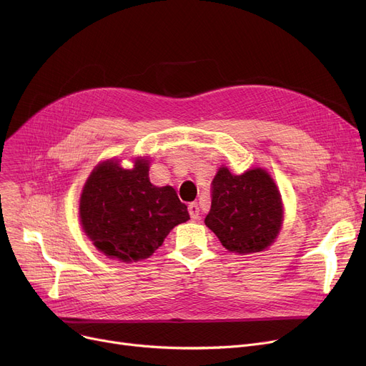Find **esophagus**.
I'll return each instance as SVG.
<instances>
[{"label": "esophagus", "mask_w": 366, "mask_h": 366, "mask_svg": "<svg viewBox=\"0 0 366 366\" xmlns=\"http://www.w3.org/2000/svg\"><path fill=\"white\" fill-rule=\"evenodd\" d=\"M188 214L191 217V219H199L200 218V209H199V204L197 203H189L188 204Z\"/></svg>", "instance_id": "obj_1"}]
</instances>
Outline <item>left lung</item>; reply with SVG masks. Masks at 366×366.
I'll list each match as a JSON object with an SVG mask.
<instances>
[{
	"instance_id": "obj_1",
	"label": "left lung",
	"mask_w": 366,
	"mask_h": 366,
	"mask_svg": "<svg viewBox=\"0 0 366 366\" xmlns=\"http://www.w3.org/2000/svg\"><path fill=\"white\" fill-rule=\"evenodd\" d=\"M210 196L212 206L204 224L228 251L252 254L274 242L282 224V199L265 170L251 169L233 175L221 167Z\"/></svg>"
}]
</instances>
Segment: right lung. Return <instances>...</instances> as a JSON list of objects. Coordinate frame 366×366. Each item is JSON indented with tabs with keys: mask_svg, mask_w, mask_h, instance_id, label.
<instances>
[{
	"mask_svg": "<svg viewBox=\"0 0 366 366\" xmlns=\"http://www.w3.org/2000/svg\"><path fill=\"white\" fill-rule=\"evenodd\" d=\"M80 218L86 234L107 257L139 261L189 215L175 189L149 182L148 160L141 159L130 170L114 160L96 167L83 189Z\"/></svg>",
	"mask_w": 366,
	"mask_h": 366,
	"instance_id": "obj_1",
	"label": "right lung"
}]
</instances>
